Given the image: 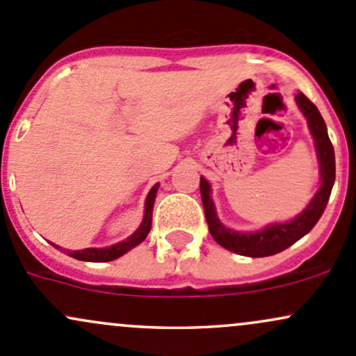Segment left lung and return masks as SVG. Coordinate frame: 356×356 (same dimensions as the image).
Segmentation results:
<instances>
[{"label":"left lung","mask_w":356,"mask_h":356,"mask_svg":"<svg viewBox=\"0 0 356 356\" xmlns=\"http://www.w3.org/2000/svg\"><path fill=\"white\" fill-rule=\"evenodd\" d=\"M296 100L297 105L300 106L302 113L307 118L309 129H311L312 137L316 140L317 158H319L321 163V178H323L321 188L317 190L312 202L300 216H297L290 222L268 225V227L259 232H236L232 229L225 227L217 219L216 207H213V202L210 198L209 181L205 178H200L202 204H204L205 219H207L210 234L220 246L232 251V253L251 256V258H263V256L280 253V251L292 246L296 241H299L302 236H305L314 227L317 220L323 216L324 209H326L327 200H330L332 183H334L336 177V166L334 149H332L330 136H327L326 124H324L317 106L302 91L297 93Z\"/></svg>","instance_id":"8db88e82"}]
</instances>
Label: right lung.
Segmentation results:
<instances>
[{
    "label": "right lung",
    "mask_w": 356,
    "mask_h": 356,
    "mask_svg": "<svg viewBox=\"0 0 356 356\" xmlns=\"http://www.w3.org/2000/svg\"><path fill=\"white\" fill-rule=\"evenodd\" d=\"M158 186L159 183H156L154 186L149 192L147 198H146V210H144V220L140 224V227L137 229L136 232L131 236L129 239L122 241V243L113 244L110 248H86V250L81 251H67V254L71 258L81 259V261H112V259L120 258L122 254H125L127 251H131L132 248H136L137 244L143 243L146 239V236L151 231V224H152V207H154V200H156V193H158ZM59 250V246H56Z\"/></svg>",
    "instance_id": "obj_1"
}]
</instances>
